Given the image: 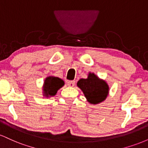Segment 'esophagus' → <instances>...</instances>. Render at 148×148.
Masks as SVG:
<instances>
[{"instance_id":"obj_1","label":"esophagus","mask_w":148,"mask_h":148,"mask_svg":"<svg viewBox=\"0 0 148 148\" xmlns=\"http://www.w3.org/2000/svg\"><path fill=\"white\" fill-rule=\"evenodd\" d=\"M74 85H75V81H69L67 82V86L69 87H74Z\"/></svg>"}]
</instances>
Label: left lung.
Listing matches in <instances>:
<instances>
[{
  "mask_svg": "<svg viewBox=\"0 0 148 148\" xmlns=\"http://www.w3.org/2000/svg\"><path fill=\"white\" fill-rule=\"evenodd\" d=\"M77 86L84 93L88 101L93 104L103 101L108 95V86L94 74L90 73L88 79H80Z\"/></svg>",
  "mask_w": 148,
  "mask_h": 148,
  "instance_id": "8db88e82",
  "label": "left lung"
}]
</instances>
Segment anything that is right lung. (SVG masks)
<instances>
[{
    "label": "right lung",
    "mask_w": 148,
    "mask_h": 148,
    "mask_svg": "<svg viewBox=\"0 0 148 148\" xmlns=\"http://www.w3.org/2000/svg\"><path fill=\"white\" fill-rule=\"evenodd\" d=\"M64 83L62 79L58 77L49 76L45 79L44 85V91L47 97L54 96L57 91L64 86Z\"/></svg>",
    "instance_id": "obj_1"
}]
</instances>
